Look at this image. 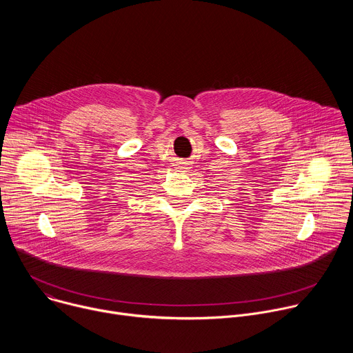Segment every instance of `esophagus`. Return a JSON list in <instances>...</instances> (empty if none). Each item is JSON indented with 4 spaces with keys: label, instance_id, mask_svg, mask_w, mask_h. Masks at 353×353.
I'll use <instances>...</instances> for the list:
<instances>
[{
    "label": "esophagus",
    "instance_id": "obj_1",
    "mask_svg": "<svg viewBox=\"0 0 353 353\" xmlns=\"http://www.w3.org/2000/svg\"><path fill=\"white\" fill-rule=\"evenodd\" d=\"M185 165H187V163H181V166H179V168H181V169H188Z\"/></svg>",
    "mask_w": 353,
    "mask_h": 353
}]
</instances>
